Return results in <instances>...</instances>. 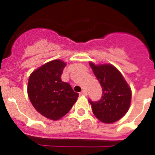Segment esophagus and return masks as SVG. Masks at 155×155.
<instances>
[{"instance_id":"34e87169","label":"esophagus","mask_w":155,"mask_h":155,"mask_svg":"<svg viewBox=\"0 0 155 155\" xmlns=\"http://www.w3.org/2000/svg\"><path fill=\"white\" fill-rule=\"evenodd\" d=\"M80 94L83 95V96H87V91H86V90H83L82 92H80Z\"/></svg>"}]
</instances>
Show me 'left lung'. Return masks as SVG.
Here are the masks:
<instances>
[{"instance_id":"obj_1","label":"left lung","mask_w":155,"mask_h":155,"mask_svg":"<svg viewBox=\"0 0 155 155\" xmlns=\"http://www.w3.org/2000/svg\"><path fill=\"white\" fill-rule=\"evenodd\" d=\"M90 67L103 90L99 101L89 100L92 112L104 123L117 121L129 110L132 97L130 87L120 71L113 65H95L90 63Z\"/></svg>"}]
</instances>
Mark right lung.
Segmentation results:
<instances>
[{"label": "right lung", "mask_w": 155, "mask_h": 155, "mask_svg": "<svg viewBox=\"0 0 155 155\" xmlns=\"http://www.w3.org/2000/svg\"><path fill=\"white\" fill-rule=\"evenodd\" d=\"M65 66L60 59L48 62L33 71L28 81V96L33 106L53 120L65 116L79 97L68 83L61 80Z\"/></svg>", "instance_id": "add662e5"}]
</instances>
